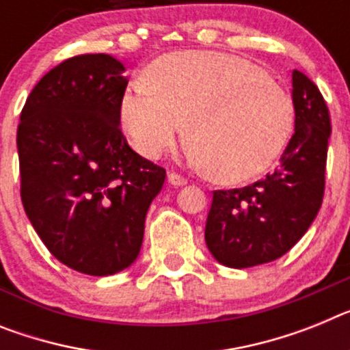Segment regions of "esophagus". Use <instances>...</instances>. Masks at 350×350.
Returning <instances> with one entry per match:
<instances>
[{
  "mask_svg": "<svg viewBox=\"0 0 350 350\" xmlns=\"http://www.w3.org/2000/svg\"><path fill=\"white\" fill-rule=\"evenodd\" d=\"M168 182L175 187H182L187 184L186 178L182 177V175H178V173H168Z\"/></svg>",
  "mask_w": 350,
  "mask_h": 350,
  "instance_id": "1",
  "label": "esophagus"
}]
</instances>
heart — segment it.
<instances>
[{
    "label": "heart",
    "instance_id": "obj_1",
    "mask_svg": "<svg viewBox=\"0 0 350 350\" xmlns=\"http://www.w3.org/2000/svg\"><path fill=\"white\" fill-rule=\"evenodd\" d=\"M189 159L219 182L267 172L294 131V106L276 83L246 59L208 51L172 53L152 64L146 83L120 100V125L133 148L159 159L184 131Z\"/></svg>",
    "mask_w": 350,
    "mask_h": 350
}]
</instances>
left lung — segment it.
<instances>
[{
	"mask_svg": "<svg viewBox=\"0 0 350 350\" xmlns=\"http://www.w3.org/2000/svg\"><path fill=\"white\" fill-rule=\"evenodd\" d=\"M294 136L271 175L241 189L214 191L205 225L208 252L226 267L285 255L317 217L324 196L329 111L312 79L292 72Z\"/></svg>",
	"mask_w": 350,
	"mask_h": 350,
	"instance_id": "1",
	"label": "left lung"
}]
</instances>
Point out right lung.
<instances>
[{"label":"right lung","instance_id":"add662e5","mask_svg":"<svg viewBox=\"0 0 350 350\" xmlns=\"http://www.w3.org/2000/svg\"><path fill=\"white\" fill-rule=\"evenodd\" d=\"M124 72L104 53L65 59L31 90L17 129L26 216L53 256L90 276L138 258L146 212L166 178L122 134Z\"/></svg>","mask_w":350,"mask_h":350}]
</instances>
